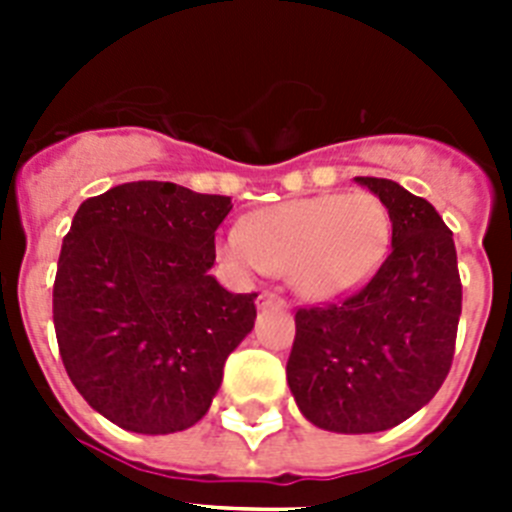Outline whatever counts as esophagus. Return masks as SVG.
Returning <instances> with one entry per match:
<instances>
[{"label":"esophagus","mask_w":512,"mask_h":512,"mask_svg":"<svg viewBox=\"0 0 512 512\" xmlns=\"http://www.w3.org/2000/svg\"><path fill=\"white\" fill-rule=\"evenodd\" d=\"M271 305L284 307L287 305V300H284L282 295H277V292H271V289H264V292L259 295V307H271Z\"/></svg>","instance_id":"obj_1"}]
</instances>
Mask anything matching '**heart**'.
I'll list each match as a JSON object with an SVG mask.
<instances>
[{"label": "heart", "instance_id": "b5f03b06", "mask_svg": "<svg viewBox=\"0 0 512 512\" xmlns=\"http://www.w3.org/2000/svg\"><path fill=\"white\" fill-rule=\"evenodd\" d=\"M392 217L372 192L318 194L264 207L223 238L241 269L287 274L297 295L330 302L364 287L387 259Z\"/></svg>", "mask_w": 512, "mask_h": 512}]
</instances>
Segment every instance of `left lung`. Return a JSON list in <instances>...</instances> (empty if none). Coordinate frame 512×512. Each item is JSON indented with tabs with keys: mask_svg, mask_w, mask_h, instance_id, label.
Here are the masks:
<instances>
[{
	"mask_svg": "<svg viewBox=\"0 0 512 512\" xmlns=\"http://www.w3.org/2000/svg\"><path fill=\"white\" fill-rule=\"evenodd\" d=\"M387 205L392 251L364 287L300 307L287 382L302 415L336 433H377L418 413L454 361L461 279L454 233L392 179L356 176Z\"/></svg>",
	"mask_w": 512,
	"mask_h": 512,
	"instance_id": "1",
	"label": "left lung"
}]
</instances>
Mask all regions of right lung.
I'll return each mask as SVG.
<instances>
[{
	"mask_svg": "<svg viewBox=\"0 0 512 512\" xmlns=\"http://www.w3.org/2000/svg\"><path fill=\"white\" fill-rule=\"evenodd\" d=\"M230 197L128 182L89 197L63 238L53 325L66 374L97 413L164 436L205 418L256 320V292L217 284Z\"/></svg>",
	"mask_w": 512,
	"mask_h": 512,
	"instance_id": "right-lung-1",
	"label": "right lung"
}]
</instances>
